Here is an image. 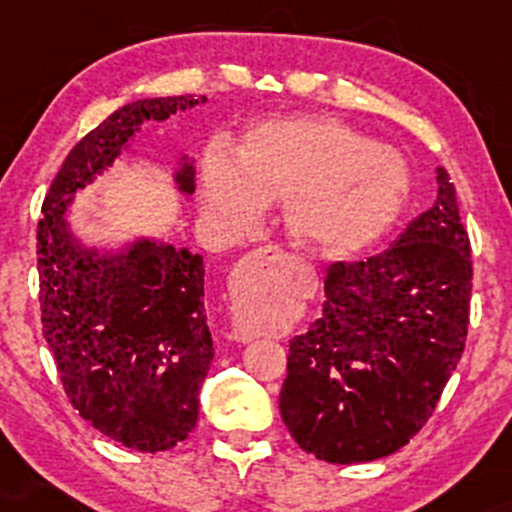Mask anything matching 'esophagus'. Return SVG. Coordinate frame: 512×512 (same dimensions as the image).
<instances>
[{"mask_svg": "<svg viewBox=\"0 0 512 512\" xmlns=\"http://www.w3.org/2000/svg\"><path fill=\"white\" fill-rule=\"evenodd\" d=\"M272 250V248H269ZM276 250V248H274ZM236 310V308H233ZM233 332H236V337L238 339H243V342H248V339H252V332L248 330V327L243 325V322H240V317H238V313H233Z\"/></svg>", "mask_w": 512, "mask_h": 512, "instance_id": "obj_1", "label": "esophagus"}]
</instances>
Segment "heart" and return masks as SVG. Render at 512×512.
<instances>
[{
    "mask_svg": "<svg viewBox=\"0 0 512 512\" xmlns=\"http://www.w3.org/2000/svg\"><path fill=\"white\" fill-rule=\"evenodd\" d=\"M409 195V168L392 146L327 115H289L245 129L233 161L202 158L204 211L221 231L240 233L264 204L284 202L293 243L327 257L370 248Z\"/></svg>",
    "mask_w": 512,
    "mask_h": 512,
    "instance_id": "obj_1",
    "label": "heart"
}]
</instances>
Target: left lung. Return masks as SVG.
<instances>
[{
  "label": "left lung",
  "instance_id": "obj_1",
  "mask_svg": "<svg viewBox=\"0 0 512 512\" xmlns=\"http://www.w3.org/2000/svg\"><path fill=\"white\" fill-rule=\"evenodd\" d=\"M469 236L455 185L380 255L332 262L325 305L289 342L281 419L317 460L370 462L409 443L464 351L472 298Z\"/></svg>",
  "mask_w": 512,
  "mask_h": 512
}]
</instances>
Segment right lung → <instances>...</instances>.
<instances>
[{"label":"right lung","instance_id":"1","mask_svg":"<svg viewBox=\"0 0 512 512\" xmlns=\"http://www.w3.org/2000/svg\"><path fill=\"white\" fill-rule=\"evenodd\" d=\"M204 96L144 98L115 110L64 158L38 221L43 334L72 407L103 436L142 452L170 450L197 424L214 346L202 257L156 240L98 252L74 236V192L113 166L146 120L163 122ZM195 192V166L175 173Z\"/></svg>","mask_w":512,"mask_h":512}]
</instances>
